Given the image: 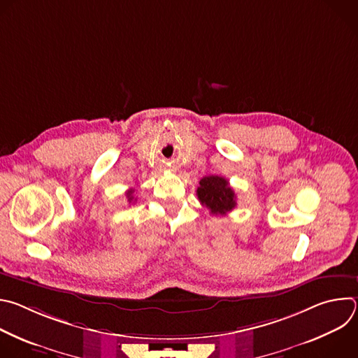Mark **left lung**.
I'll return each mask as SVG.
<instances>
[{
  "mask_svg": "<svg viewBox=\"0 0 358 358\" xmlns=\"http://www.w3.org/2000/svg\"><path fill=\"white\" fill-rule=\"evenodd\" d=\"M198 199L214 215H225L236 206V196L228 180L218 176L203 177L196 188Z\"/></svg>",
  "mask_w": 358,
  "mask_h": 358,
  "instance_id": "left-lung-1",
  "label": "left lung"
}]
</instances>
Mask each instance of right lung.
I'll list each match as a JSON object with an SVG mask.
<instances>
[{
	"label": "right lung",
	"instance_id": "add662e5",
	"mask_svg": "<svg viewBox=\"0 0 358 358\" xmlns=\"http://www.w3.org/2000/svg\"><path fill=\"white\" fill-rule=\"evenodd\" d=\"M133 194H134V189H133V188L126 192V196H127V201H129V202H133V201H134V195H133Z\"/></svg>",
	"mask_w": 358,
	"mask_h": 358
}]
</instances>
